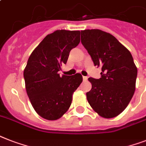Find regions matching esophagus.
<instances>
[{
  "mask_svg": "<svg viewBox=\"0 0 146 146\" xmlns=\"http://www.w3.org/2000/svg\"><path fill=\"white\" fill-rule=\"evenodd\" d=\"M82 79H83V81H87L88 80V76H83L82 77Z\"/></svg>",
  "mask_w": 146,
  "mask_h": 146,
  "instance_id": "1",
  "label": "esophagus"
}]
</instances>
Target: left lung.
<instances>
[{"label": "left lung", "mask_w": 146, "mask_h": 146, "mask_svg": "<svg viewBox=\"0 0 146 146\" xmlns=\"http://www.w3.org/2000/svg\"><path fill=\"white\" fill-rule=\"evenodd\" d=\"M81 42L94 66L101 67V77H90L87 100L103 118H111L127 106L136 88L137 68L132 54L112 34L99 29L81 31Z\"/></svg>", "instance_id": "8db88e82"}]
</instances>
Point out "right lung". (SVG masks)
Instances as JSON below:
<instances>
[{
    "mask_svg": "<svg viewBox=\"0 0 146 146\" xmlns=\"http://www.w3.org/2000/svg\"><path fill=\"white\" fill-rule=\"evenodd\" d=\"M79 42V31H55L42 40L28 58L24 70L26 92L34 110L45 119L61 118L82 82L80 73L70 76L58 73Z\"/></svg>",
    "mask_w": 146,
    "mask_h": 146,
    "instance_id": "obj_1",
    "label": "right lung"
}]
</instances>
